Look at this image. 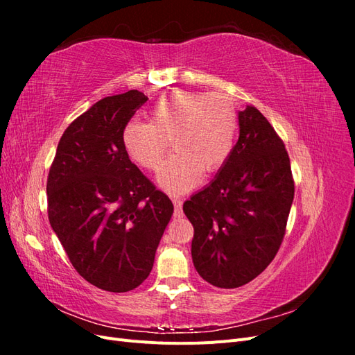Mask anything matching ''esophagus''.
<instances>
[{
  "label": "esophagus",
  "mask_w": 355,
  "mask_h": 355,
  "mask_svg": "<svg viewBox=\"0 0 355 355\" xmlns=\"http://www.w3.org/2000/svg\"><path fill=\"white\" fill-rule=\"evenodd\" d=\"M171 201L175 204V218L184 216V210H182V204H184V201H182V198L178 196H171Z\"/></svg>",
  "instance_id": "esophagus-1"
}]
</instances>
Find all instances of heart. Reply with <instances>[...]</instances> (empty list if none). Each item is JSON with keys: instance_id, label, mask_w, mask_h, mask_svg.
I'll use <instances>...</instances> for the list:
<instances>
[{"instance_id": "b5f03b06", "label": "heart", "mask_w": 355, "mask_h": 355, "mask_svg": "<svg viewBox=\"0 0 355 355\" xmlns=\"http://www.w3.org/2000/svg\"><path fill=\"white\" fill-rule=\"evenodd\" d=\"M237 127V110L230 96L176 90L154 106L151 121L127 123L123 144L139 166L157 170L171 139L176 153L159 170L158 179L164 188L180 192L194 187L201 171L210 175L227 163Z\"/></svg>"}]
</instances>
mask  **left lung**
Wrapping results in <instances>:
<instances>
[{
	"label": "left lung",
	"instance_id": "8db88e82",
	"mask_svg": "<svg viewBox=\"0 0 355 355\" xmlns=\"http://www.w3.org/2000/svg\"><path fill=\"white\" fill-rule=\"evenodd\" d=\"M240 136L211 184L185 201L194 227L197 272L220 288L244 286L272 262L283 243L295 180L283 139L247 105Z\"/></svg>",
	"mask_w": 355,
	"mask_h": 355
}]
</instances>
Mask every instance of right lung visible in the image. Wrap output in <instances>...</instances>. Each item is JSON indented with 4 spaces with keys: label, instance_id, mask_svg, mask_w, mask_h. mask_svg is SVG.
Wrapping results in <instances>:
<instances>
[{
    "label": "right lung",
    "instance_id": "1",
    "mask_svg": "<svg viewBox=\"0 0 355 355\" xmlns=\"http://www.w3.org/2000/svg\"><path fill=\"white\" fill-rule=\"evenodd\" d=\"M148 98L137 90L96 102L63 132L47 178L53 231L77 272L106 292L142 284L173 204L133 164L123 130Z\"/></svg>",
    "mask_w": 355,
    "mask_h": 355
}]
</instances>
